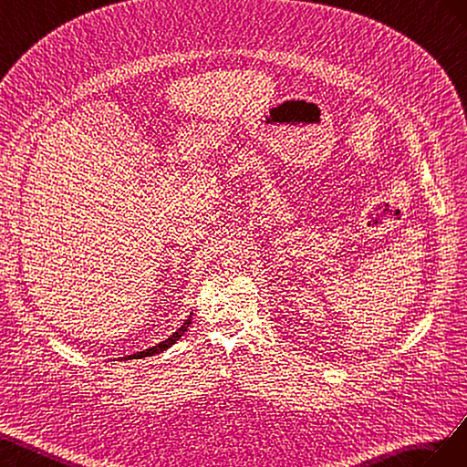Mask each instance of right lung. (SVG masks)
Returning a JSON list of instances; mask_svg holds the SVG:
<instances>
[{
	"label": "right lung",
	"mask_w": 467,
	"mask_h": 467,
	"mask_svg": "<svg viewBox=\"0 0 467 467\" xmlns=\"http://www.w3.org/2000/svg\"><path fill=\"white\" fill-rule=\"evenodd\" d=\"M192 315H193V313H190L188 318H185V321H183V325L174 332V335H170L166 340L158 342L156 346H150V348H146V350H142V352H135V354L123 356V358H119V359H121V362H127V359H140V358H149V356H156V354L166 352V350L171 348V346H174L178 340H182V337L185 335V330L190 328V325H192Z\"/></svg>",
	"instance_id": "1"
}]
</instances>
